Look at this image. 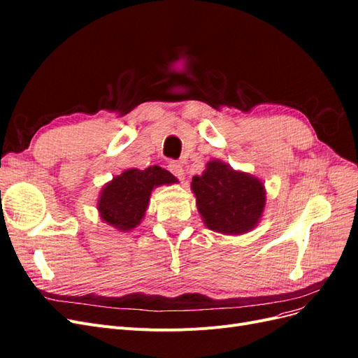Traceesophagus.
Returning <instances> with one entry per match:
<instances>
[{
    "mask_svg": "<svg viewBox=\"0 0 358 358\" xmlns=\"http://www.w3.org/2000/svg\"><path fill=\"white\" fill-rule=\"evenodd\" d=\"M169 170L175 175L178 179L183 180L185 179V170H183V167L179 164V162H170L169 164Z\"/></svg>",
    "mask_w": 358,
    "mask_h": 358,
    "instance_id": "1",
    "label": "esophagus"
}]
</instances>
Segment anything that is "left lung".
<instances>
[{"instance_id":"1","label":"left lung","mask_w":358,"mask_h":358,"mask_svg":"<svg viewBox=\"0 0 358 358\" xmlns=\"http://www.w3.org/2000/svg\"><path fill=\"white\" fill-rule=\"evenodd\" d=\"M191 189L209 230L239 236L262 221L266 208L263 180L220 159L209 161L201 175L192 178Z\"/></svg>"}]
</instances>
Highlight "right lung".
Masks as SVG:
<instances>
[{
  "instance_id": "1",
  "label": "right lung",
  "mask_w": 358,
  "mask_h": 358,
  "mask_svg": "<svg viewBox=\"0 0 358 358\" xmlns=\"http://www.w3.org/2000/svg\"><path fill=\"white\" fill-rule=\"evenodd\" d=\"M176 182L170 171L159 166L128 169L103 187L96 201L100 218L119 231H131L145 218L152 191Z\"/></svg>"
}]
</instances>
